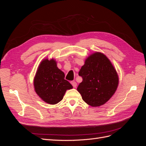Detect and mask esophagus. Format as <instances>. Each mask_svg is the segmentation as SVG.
<instances>
[{
	"label": "esophagus",
	"mask_w": 146,
	"mask_h": 146,
	"mask_svg": "<svg viewBox=\"0 0 146 146\" xmlns=\"http://www.w3.org/2000/svg\"><path fill=\"white\" fill-rule=\"evenodd\" d=\"M71 84H72V85L73 86L74 88H76L77 87V83L75 82V81H72L71 82Z\"/></svg>",
	"instance_id": "1"
}]
</instances>
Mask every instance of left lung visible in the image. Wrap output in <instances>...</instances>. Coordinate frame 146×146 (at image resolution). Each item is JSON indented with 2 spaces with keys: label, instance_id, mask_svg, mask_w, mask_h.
I'll list each match as a JSON object with an SVG mask.
<instances>
[{
  "label": "left lung",
  "instance_id": "1",
  "mask_svg": "<svg viewBox=\"0 0 146 146\" xmlns=\"http://www.w3.org/2000/svg\"><path fill=\"white\" fill-rule=\"evenodd\" d=\"M83 80L77 87L83 100L92 107H99L111 98L118 86V76L108 58L96 52L85 60L78 73Z\"/></svg>",
  "mask_w": 146,
  "mask_h": 146
}]
</instances>
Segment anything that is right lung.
<instances>
[{
  "label": "right lung",
  "mask_w": 146,
  "mask_h": 146,
  "mask_svg": "<svg viewBox=\"0 0 146 146\" xmlns=\"http://www.w3.org/2000/svg\"><path fill=\"white\" fill-rule=\"evenodd\" d=\"M36 94L46 103L56 104L63 99L67 90L72 86L64 79V74L56 66V61L45 59L39 64L34 78Z\"/></svg>",
  "instance_id": "obj_1"
}]
</instances>
